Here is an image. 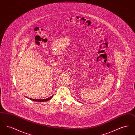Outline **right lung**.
<instances>
[{
	"label": "right lung",
	"mask_w": 135,
	"mask_h": 135,
	"mask_svg": "<svg viewBox=\"0 0 135 135\" xmlns=\"http://www.w3.org/2000/svg\"><path fill=\"white\" fill-rule=\"evenodd\" d=\"M52 97V96L50 98H47V99H41V100H40V99H31V98H29V99L30 100H31L34 101H36V102H45V101H49V100L51 99Z\"/></svg>",
	"instance_id": "1"
}]
</instances>
